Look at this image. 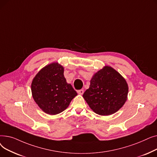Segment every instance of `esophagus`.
<instances>
[{
    "instance_id": "obj_1",
    "label": "esophagus",
    "mask_w": 157,
    "mask_h": 157,
    "mask_svg": "<svg viewBox=\"0 0 157 157\" xmlns=\"http://www.w3.org/2000/svg\"><path fill=\"white\" fill-rule=\"evenodd\" d=\"M78 93L79 94H80V95H83V93H84V90H78Z\"/></svg>"
}]
</instances>
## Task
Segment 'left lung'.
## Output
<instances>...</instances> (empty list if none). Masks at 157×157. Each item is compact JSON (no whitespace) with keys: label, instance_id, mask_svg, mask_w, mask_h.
Segmentation results:
<instances>
[{"label":"left lung","instance_id":"left-lung-1","mask_svg":"<svg viewBox=\"0 0 157 157\" xmlns=\"http://www.w3.org/2000/svg\"><path fill=\"white\" fill-rule=\"evenodd\" d=\"M128 92L125 79L117 71L105 66L93 76L83 97L95 113L106 116L116 113L124 105Z\"/></svg>","mask_w":157,"mask_h":157}]
</instances>
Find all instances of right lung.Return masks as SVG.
<instances>
[{"label": "right lung", "mask_w": 157, "mask_h": 157, "mask_svg": "<svg viewBox=\"0 0 157 157\" xmlns=\"http://www.w3.org/2000/svg\"><path fill=\"white\" fill-rule=\"evenodd\" d=\"M32 94L35 102L44 112L56 114L69 106L77 92L66 82L63 67L58 63L46 65L32 81Z\"/></svg>", "instance_id": "obj_1"}]
</instances>
